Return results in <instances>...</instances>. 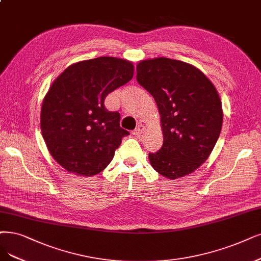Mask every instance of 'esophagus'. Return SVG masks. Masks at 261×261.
Listing matches in <instances>:
<instances>
[{
  "label": "esophagus",
  "mask_w": 261,
  "mask_h": 261,
  "mask_svg": "<svg viewBox=\"0 0 261 261\" xmlns=\"http://www.w3.org/2000/svg\"><path fill=\"white\" fill-rule=\"evenodd\" d=\"M145 131H146V127H145V125H144V124H139L138 127L133 130V134H134V136H136V137H140L141 134H143Z\"/></svg>",
  "instance_id": "obj_1"
}]
</instances>
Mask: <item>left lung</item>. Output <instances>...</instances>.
<instances>
[{"label":"left lung","mask_w":261,"mask_h":261,"mask_svg":"<svg viewBox=\"0 0 261 261\" xmlns=\"http://www.w3.org/2000/svg\"><path fill=\"white\" fill-rule=\"evenodd\" d=\"M137 80L155 99L163 144L151 167L169 179L195 172L210 157L223 125L219 94L198 67L159 57L137 65Z\"/></svg>","instance_id":"left-lung-1"}]
</instances>
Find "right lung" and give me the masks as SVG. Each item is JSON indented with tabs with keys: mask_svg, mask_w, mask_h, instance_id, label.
<instances>
[{
	"mask_svg": "<svg viewBox=\"0 0 261 261\" xmlns=\"http://www.w3.org/2000/svg\"><path fill=\"white\" fill-rule=\"evenodd\" d=\"M133 74L131 61L99 57L71 64L53 82L42 104L41 130L50 155L67 172L92 176L110 165L129 132L104 100Z\"/></svg>",
	"mask_w": 261,
	"mask_h": 261,
	"instance_id": "add662e5",
	"label": "right lung"
}]
</instances>
